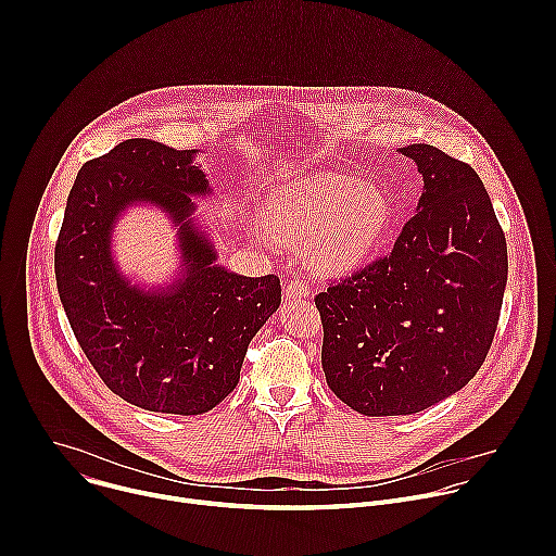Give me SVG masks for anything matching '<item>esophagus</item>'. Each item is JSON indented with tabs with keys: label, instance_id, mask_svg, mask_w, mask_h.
<instances>
[{
	"label": "esophagus",
	"instance_id": "34e87169",
	"mask_svg": "<svg viewBox=\"0 0 556 556\" xmlns=\"http://www.w3.org/2000/svg\"><path fill=\"white\" fill-rule=\"evenodd\" d=\"M283 294H286V299H303V296L309 294V283L305 279H299V277L290 279L283 288Z\"/></svg>",
	"mask_w": 556,
	"mask_h": 556
}]
</instances>
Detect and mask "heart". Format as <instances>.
Here are the masks:
<instances>
[{"label":"heart","instance_id":"heart-1","mask_svg":"<svg viewBox=\"0 0 556 556\" xmlns=\"http://www.w3.org/2000/svg\"><path fill=\"white\" fill-rule=\"evenodd\" d=\"M389 217V198L348 174H309L288 182L264 211L266 228L281 242H296L312 230L307 251L332 273L365 264L378 251Z\"/></svg>","mask_w":556,"mask_h":556}]
</instances>
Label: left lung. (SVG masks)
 <instances>
[{
	"label": "left lung",
	"mask_w": 556,
	"mask_h": 556,
	"mask_svg": "<svg viewBox=\"0 0 556 556\" xmlns=\"http://www.w3.org/2000/svg\"><path fill=\"white\" fill-rule=\"evenodd\" d=\"M401 153L425 189L393 251L314 296L328 387L363 416H407L482 367L508 279L506 237L484 182L433 144Z\"/></svg>",
	"instance_id": "left-lung-1"
}]
</instances>
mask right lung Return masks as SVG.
<instances>
[{"instance_id":"right-lung-1","label":"right lung","mask_w":556,"mask_h":556,"mask_svg":"<svg viewBox=\"0 0 556 556\" xmlns=\"http://www.w3.org/2000/svg\"><path fill=\"white\" fill-rule=\"evenodd\" d=\"M195 153L129 138L86 163L54 247L56 288L78 345L116 395L157 414L200 416L219 405L281 303L277 275L242 277L215 264L208 235L191 217V195L211 193ZM142 201L179 226L186 273L167 289L134 287L111 257L115 219Z\"/></svg>"}]
</instances>
